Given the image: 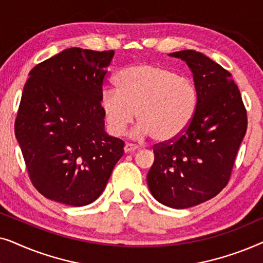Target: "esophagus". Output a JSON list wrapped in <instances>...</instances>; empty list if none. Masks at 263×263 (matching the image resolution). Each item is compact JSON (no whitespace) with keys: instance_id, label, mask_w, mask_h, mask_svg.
Masks as SVG:
<instances>
[{"instance_id":"esophagus-1","label":"esophagus","mask_w":263,"mask_h":263,"mask_svg":"<svg viewBox=\"0 0 263 263\" xmlns=\"http://www.w3.org/2000/svg\"><path fill=\"white\" fill-rule=\"evenodd\" d=\"M136 149H139V147L134 145V143H129V142L125 143V146H124V152L125 153L134 152V151H136Z\"/></svg>"}]
</instances>
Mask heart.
Wrapping results in <instances>:
<instances>
[{
    "mask_svg": "<svg viewBox=\"0 0 263 263\" xmlns=\"http://www.w3.org/2000/svg\"><path fill=\"white\" fill-rule=\"evenodd\" d=\"M116 88H105L100 97L104 120L115 136L134 122H141L135 135L167 142L188 128L196 110L193 82L157 64H138L117 74Z\"/></svg>",
    "mask_w": 263,
    "mask_h": 263,
    "instance_id": "obj_1",
    "label": "heart"
}]
</instances>
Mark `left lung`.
<instances>
[{"label":"left lung","instance_id":"1","mask_svg":"<svg viewBox=\"0 0 263 263\" xmlns=\"http://www.w3.org/2000/svg\"><path fill=\"white\" fill-rule=\"evenodd\" d=\"M170 56L184 60L193 71L196 110L178 138L153 146L147 183L160 203L183 210L212 199L228 185L248 118L230 71L194 50Z\"/></svg>","mask_w":263,"mask_h":263}]
</instances>
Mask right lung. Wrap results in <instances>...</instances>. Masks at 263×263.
<instances>
[{"label":"right lung","instance_id":"1","mask_svg":"<svg viewBox=\"0 0 263 263\" xmlns=\"http://www.w3.org/2000/svg\"><path fill=\"white\" fill-rule=\"evenodd\" d=\"M114 53L70 48L30 71L14 130L28 177L46 199L93 202L123 156L124 142L104 130L100 107Z\"/></svg>","mask_w":263,"mask_h":263}]
</instances>
